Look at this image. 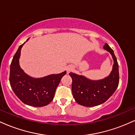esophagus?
Wrapping results in <instances>:
<instances>
[{
	"mask_svg": "<svg viewBox=\"0 0 135 135\" xmlns=\"http://www.w3.org/2000/svg\"><path fill=\"white\" fill-rule=\"evenodd\" d=\"M72 70H73V66H72L69 65V66H68L67 67H66V72H67L68 74Z\"/></svg>",
	"mask_w": 135,
	"mask_h": 135,
	"instance_id": "esophagus-1",
	"label": "esophagus"
}]
</instances>
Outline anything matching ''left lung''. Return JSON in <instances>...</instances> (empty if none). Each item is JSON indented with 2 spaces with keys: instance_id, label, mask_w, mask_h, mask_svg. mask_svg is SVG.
I'll return each instance as SVG.
<instances>
[{
  "instance_id": "8db88e82",
  "label": "left lung",
  "mask_w": 135,
  "mask_h": 135,
  "mask_svg": "<svg viewBox=\"0 0 135 135\" xmlns=\"http://www.w3.org/2000/svg\"><path fill=\"white\" fill-rule=\"evenodd\" d=\"M103 49L110 52L114 60L112 70L107 77L100 80H91L84 75L70 72L72 91L75 102L84 107H94L103 103L114 93L118 87L119 65L114 51L107 44Z\"/></svg>"
}]
</instances>
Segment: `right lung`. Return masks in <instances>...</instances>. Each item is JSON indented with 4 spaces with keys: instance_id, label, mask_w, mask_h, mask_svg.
<instances>
[{
    "instance_id": "right-lung-1",
    "label": "right lung",
    "mask_w": 135,
    "mask_h": 135,
    "mask_svg": "<svg viewBox=\"0 0 135 135\" xmlns=\"http://www.w3.org/2000/svg\"><path fill=\"white\" fill-rule=\"evenodd\" d=\"M25 42L20 46L12 60L9 75L11 86L17 97L25 104L36 107L46 106L53 100L56 89L66 72L41 78L28 75L20 65L21 48Z\"/></svg>"
}]
</instances>
